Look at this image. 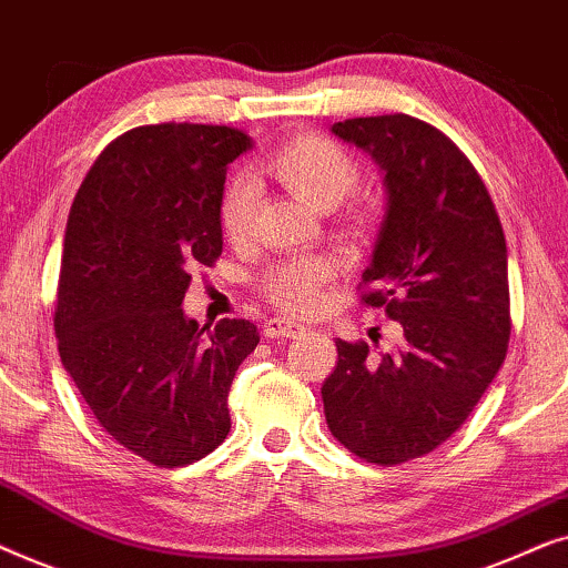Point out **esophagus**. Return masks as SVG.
I'll return each mask as SVG.
<instances>
[{
  "instance_id": "1",
  "label": "esophagus",
  "mask_w": 568,
  "mask_h": 568,
  "mask_svg": "<svg viewBox=\"0 0 568 568\" xmlns=\"http://www.w3.org/2000/svg\"><path fill=\"white\" fill-rule=\"evenodd\" d=\"M302 331H305V325L294 323L290 317H271L266 328H263L268 338H297Z\"/></svg>"
}]
</instances>
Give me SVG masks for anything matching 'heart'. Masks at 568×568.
<instances>
[{
	"label": "heart",
	"instance_id": "1",
	"mask_svg": "<svg viewBox=\"0 0 568 568\" xmlns=\"http://www.w3.org/2000/svg\"><path fill=\"white\" fill-rule=\"evenodd\" d=\"M258 173L284 185L317 212H328L352 196L362 181L359 162L338 142L321 134H300L261 160ZM253 191L245 183H230L216 204V222L227 243H243L253 224ZM344 227L352 235L369 230V214L354 206L344 214ZM333 278V263L325 258H290L274 263L261 276V292L286 313L302 315L317 307L323 286Z\"/></svg>",
	"mask_w": 568,
	"mask_h": 568
}]
</instances>
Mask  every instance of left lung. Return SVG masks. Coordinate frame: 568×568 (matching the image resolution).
I'll list each match as a JSON object with an SVG mask.
<instances>
[{
	"mask_svg": "<svg viewBox=\"0 0 568 568\" xmlns=\"http://www.w3.org/2000/svg\"><path fill=\"white\" fill-rule=\"evenodd\" d=\"M333 134L385 173L387 212L359 300L403 338L379 354L336 341L325 422L348 453L390 468L453 437L499 372L511 333L507 243L478 170L437 126L387 113L338 121Z\"/></svg>",
	"mask_w": 568,
	"mask_h": 568,
	"instance_id": "8db88e82",
	"label": "left lung"
}]
</instances>
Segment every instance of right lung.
<instances>
[{"label": "right lung", "mask_w": 568, "mask_h": 568, "mask_svg": "<svg viewBox=\"0 0 568 568\" xmlns=\"http://www.w3.org/2000/svg\"><path fill=\"white\" fill-rule=\"evenodd\" d=\"M247 146L212 123L131 129L100 152L67 220L59 356L98 424L158 468L227 439L232 379L261 341L230 317L204 336L181 307L193 271L222 255L216 204Z\"/></svg>", "instance_id": "right-lung-1"}]
</instances>
